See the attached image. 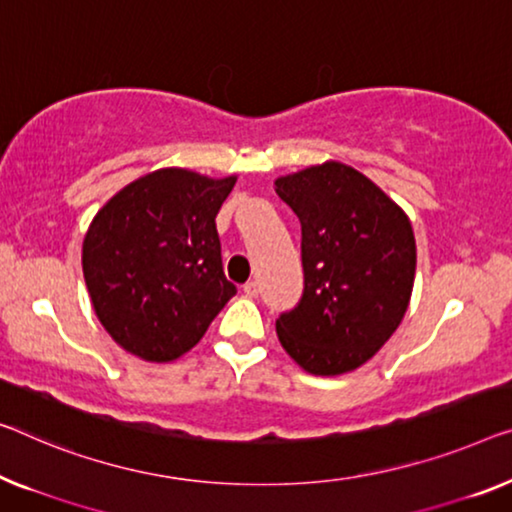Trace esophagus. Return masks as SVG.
<instances>
[{
    "instance_id": "esophagus-1",
    "label": "esophagus",
    "mask_w": 512,
    "mask_h": 512,
    "mask_svg": "<svg viewBox=\"0 0 512 512\" xmlns=\"http://www.w3.org/2000/svg\"><path fill=\"white\" fill-rule=\"evenodd\" d=\"M243 294L248 296V299H255V296L259 294V285L255 280H250V282H246V285H243Z\"/></svg>"
}]
</instances>
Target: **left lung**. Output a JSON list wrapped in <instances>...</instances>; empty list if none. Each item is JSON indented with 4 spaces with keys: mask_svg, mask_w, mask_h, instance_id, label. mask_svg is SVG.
I'll use <instances>...</instances> for the list:
<instances>
[{
    "mask_svg": "<svg viewBox=\"0 0 512 512\" xmlns=\"http://www.w3.org/2000/svg\"><path fill=\"white\" fill-rule=\"evenodd\" d=\"M301 220L303 296L276 319L305 372L335 377L370 361L398 329L416 276V239L398 204L338 160L276 179Z\"/></svg>",
    "mask_w": 512,
    "mask_h": 512,
    "instance_id": "obj_1",
    "label": "left lung"
}]
</instances>
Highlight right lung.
Masks as SVG:
<instances>
[{
  "label": "right lung",
  "mask_w": 512,
  "mask_h": 512,
  "mask_svg": "<svg viewBox=\"0 0 512 512\" xmlns=\"http://www.w3.org/2000/svg\"><path fill=\"white\" fill-rule=\"evenodd\" d=\"M234 183L163 167L121 188L91 220L82 273L98 322L126 352L174 361L236 294L216 230Z\"/></svg>",
  "instance_id": "1"
}]
</instances>
